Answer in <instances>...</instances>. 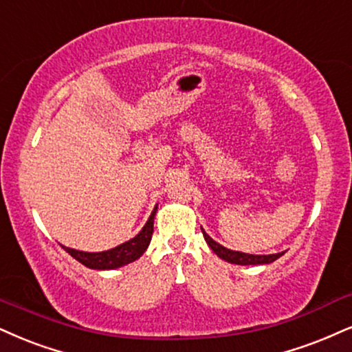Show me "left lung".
Wrapping results in <instances>:
<instances>
[{
    "label": "left lung",
    "instance_id": "8db88e82",
    "mask_svg": "<svg viewBox=\"0 0 352 352\" xmlns=\"http://www.w3.org/2000/svg\"><path fill=\"white\" fill-rule=\"evenodd\" d=\"M201 230H202L204 238H206L207 245H209V248L214 251V253L219 256L220 259H223V261L232 263V264H240V266L271 264V263H274L277 258H280V256L285 253V251H282V253H276V254H248V253H241V251H233V250L225 248V246L220 245V243H217L215 240H212V238L207 235L206 230H204V228H201Z\"/></svg>",
    "mask_w": 352,
    "mask_h": 352
}]
</instances>
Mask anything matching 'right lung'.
I'll return each instance as SVG.
<instances>
[{"label": "right lung", "instance_id": "obj_1", "mask_svg": "<svg viewBox=\"0 0 352 352\" xmlns=\"http://www.w3.org/2000/svg\"><path fill=\"white\" fill-rule=\"evenodd\" d=\"M156 210H158V206H155L150 219L146 220V223L143 225L140 232H138L133 238H130L129 241L116 246V248H111L107 251H98V253H88V251L68 248V246H63V250L70 256H73L76 261H80L83 266L89 269L107 271V269L122 267L125 264L133 263L135 259L140 258V256L146 251V248H148L151 235H153V219Z\"/></svg>", "mask_w": 352, "mask_h": 352}]
</instances>
